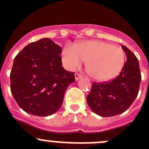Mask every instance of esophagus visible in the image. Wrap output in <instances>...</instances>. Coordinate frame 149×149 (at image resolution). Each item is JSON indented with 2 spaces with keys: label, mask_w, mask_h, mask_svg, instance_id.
<instances>
[{
  "label": "esophagus",
  "mask_w": 149,
  "mask_h": 149,
  "mask_svg": "<svg viewBox=\"0 0 149 149\" xmlns=\"http://www.w3.org/2000/svg\"><path fill=\"white\" fill-rule=\"evenodd\" d=\"M74 77H75V80H76V81H79V80H80V79H81V77H82V76H81V74H80L75 73V74H74Z\"/></svg>",
  "instance_id": "esophagus-1"
}]
</instances>
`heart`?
I'll return each instance as SVG.
<instances>
[{"instance_id":"1","label":"heart","mask_w":149,"mask_h":149,"mask_svg":"<svg viewBox=\"0 0 149 149\" xmlns=\"http://www.w3.org/2000/svg\"><path fill=\"white\" fill-rule=\"evenodd\" d=\"M86 61V68L96 81H107L120 73L125 62L123 49L111 43L89 40L67 44L62 51V61L68 70H74Z\"/></svg>"}]
</instances>
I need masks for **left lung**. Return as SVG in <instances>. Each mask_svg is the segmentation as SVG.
<instances>
[{"mask_svg": "<svg viewBox=\"0 0 149 149\" xmlns=\"http://www.w3.org/2000/svg\"><path fill=\"white\" fill-rule=\"evenodd\" d=\"M122 48L127 61L119 75L110 82L93 83L86 97L91 110L101 116H113L126 111L139 93L141 82L139 61L126 46Z\"/></svg>", "mask_w": 149, "mask_h": 149, "instance_id": "obj_1", "label": "left lung"}]
</instances>
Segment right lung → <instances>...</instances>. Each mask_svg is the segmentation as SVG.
<instances>
[{"label": "right lung", "instance_id": "1", "mask_svg": "<svg viewBox=\"0 0 149 149\" xmlns=\"http://www.w3.org/2000/svg\"><path fill=\"white\" fill-rule=\"evenodd\" d=\"M62 48L49 38L26 45L15 56L10 72V89L24 111L38 116L55 113L63 104L74 72L62 66Z\"/></svg>", "mask_w": 149, "mask_h": 149}]
</instances>
